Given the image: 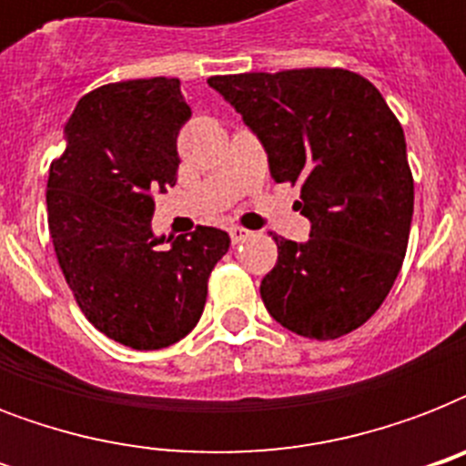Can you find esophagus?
<instances>
[{
    "label": "esophagus",
    "mask_w": 466,
    "mask_h": 466,
    "mask_svg": "<svg viewBox=\"0 0 466 466\" xmlns=\"http://www.w3.org/2000/svg\"><path fill=\"white\" fill-rule=\"evenodd\" d=\"M248 237H251V232L244 229V227H229V239H232V244H241V241L248 239Z\"/></svg>",
    "instance_id": "esophagus-1"
}]
</instances>
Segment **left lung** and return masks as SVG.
I'll return each instance as SVG.
<instances>
[{"instance_id": "left-lung-1", "label": "left lung", "mask_w": 466, "mask_h": 466, "mask_svg": "<svg viewBox=\"0 0 466 466\" xmlns=\"http://www.w3.org/2000/svg\"><path fill=\"white\" fill-rule=\"evenodd\" d=\"M268 152L276 183L299 186L307 244L273 234L261 280L270 317L298 336L333 340L368 321L404 263L413 176L401 123L365 76L343 67L244 72L208 79Z\"/></svg>"}]
</instances>
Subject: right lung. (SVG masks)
<instances>
[{
	"instance_id": "right-lung-1",
	"label": "right lung",
	"mask_w": 466,
	"mask_h": 466,
	"mask_svg": "<svg viewBox=\"0 0 466 466\" xmlns=\"http://www.w3.org/2000/svg\"><path fill=\"white\" fill-rule=\"evenodd\" d=\"M188 118L176 76L104 84L79 98L67 149L50 164L47 225L62 276L84 317L135 350L193 331L229 248L215 227L176 239H155L149 227L155 196L176 183V137Z\"/></svg>"
}]
</instances>
